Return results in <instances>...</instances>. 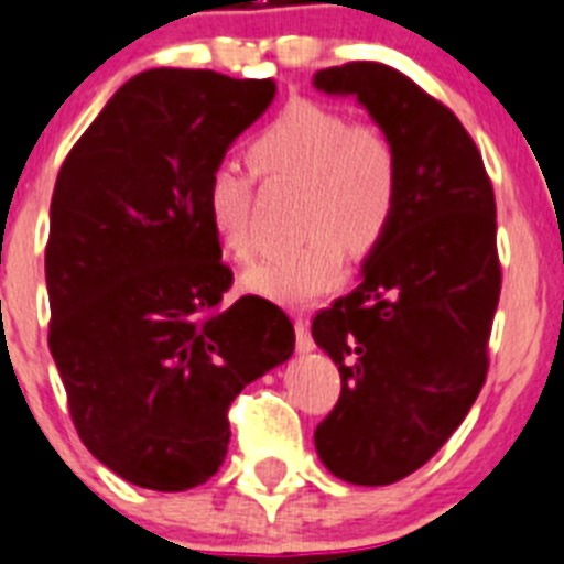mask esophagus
Masks as SVG:
<instances>
[{
	"instance_id": "1",
	"label": "esophagus",
	"mask_w": 564,
	"mask_h": 564,
	"mask_svg": "<svg viewBox=\"0 0 564 564\" xmlns=\"http://www.w3.org/2000/svg\"><path fill=\"white\" fill-rule=\"evenodd\" d=\"M296 349L299 352H313L316 349V340H313V335H310V324L304 322V318H296Z\"/></svg>"
}]
</instances>
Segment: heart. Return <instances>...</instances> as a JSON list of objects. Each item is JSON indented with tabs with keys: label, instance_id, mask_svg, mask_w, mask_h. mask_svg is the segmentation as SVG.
Segmentation results:
<instances>
[{
	"label": "heart",
	"instance_id": "obj_1",
	"mask_svg": "<svg viewBox=\"0 0 564 564\" xmlns=\"http://www.w3.org/2000/svg\"><path fill=\"white\" fill-rule=\"evenodd\" d=\"M248 164L265 181H302L296 229L304 237L248 268L242 288L257 296L310 307L340 282L346 251L369 257L394 226L402 195L400 151L375 122H352L327 102L291 100L251 137ZM253 174L220 162L204 187L212 229L237 262L257 251Z\"/></svg>",
	"mask_w": 564,
	"mask_h": 564
}]
</instances>
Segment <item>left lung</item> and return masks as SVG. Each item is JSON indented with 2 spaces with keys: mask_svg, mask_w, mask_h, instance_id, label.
<instances>
[{
  "mask_svg": "<svg viewBox=\"0 0 564 564\" xmlns=\"http://www.w3.org/2000/svg\"><path fill=\"white\" fill-rule=\"evenodd\" d=\"M394 139L402 195L364 282L313 318L340 371L316 451L340 481L386 487L431 462L481 394L500 299L495 193L467 128L422 86L375 61L316 72Z\"/></svg>",
  "mask_w": 564,
  "mask_h": 564,
  "instance_id": "left-lung-1",
  "label": "left lung"
}]
</instances>
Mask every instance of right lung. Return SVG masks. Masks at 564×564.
<instances>
[{
	"instance_id": "add662e5",
	"label": "right lung",
	"mask_w": 564,
	"mask_h": 564,
	"mask_svg": "<svg viewBox=\"0 0 564 564\" xmlns=\"http://www.w3.org/2000/svg\"><path fill=\"white\" fill-rule=\"evenodd\" d=\"M276 83L148 69L108 100L61 164L50 206V352L80 442L144 489L209 481L229 408L296 344L235 282L204 206L212 167L271 106Z\"/></svg>"
}]
</instances>
